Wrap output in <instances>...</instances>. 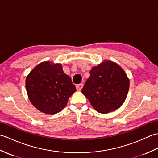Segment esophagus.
Here are the masks:
<instances>
[{
  "mask_svg": "<svg viewBox=\"0 0 158 158\" xmlns=\"http://www.w3.org/2000/svg\"><path fill=\"white\" fill-rule=\"evenodd\" d=\"M82 87H83V84L80 83V84H79V85H76V89L78 90H81L82 89Z\"/></svg>",
  "mask_w": 158,
  "mask_h": 158,
  "instance_id": "1",
  "label": "esophagus"
}]
</instances>
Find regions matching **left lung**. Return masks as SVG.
<instances>
[{"label": "left lung", "mask_w": 158, "mask_h": 158, "mask_svg": "<svg viewBox=\"0 0 158 158\" xmlns=\"http://www.w3.org/2000/svg\"><path fill=\"white\" fill-rule=\"evenodd\" d=\"M129 86L130 80L124 70L116 63L105 60L91 69L82 93L97 111L108 114L122 106Z\"/></svg>", "instance_id": "1"}]
</instances>
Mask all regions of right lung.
<instances>
[{"mask_svg":"<svg viewBox=\"0 0 158 158\" xmlns=\"http://www.w3.org/2000/svg\"><path fill=\"white\" fill-rule=\"evenodd\" d=\"M26 89L30 102L43 113L54 115L68 103L76 89L61 64L44 61L27 76Z\"/></svg>","mask_w":158,"mask_h":158,"instance_id":"add662e5","label":"right lung"}]
</instances>
